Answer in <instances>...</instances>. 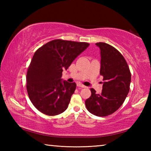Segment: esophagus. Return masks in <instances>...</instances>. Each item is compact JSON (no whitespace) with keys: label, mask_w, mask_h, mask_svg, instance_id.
<instances>
[{"label":"esophagus","mask_w":151,"mask_h":151,"mask_svg":"<svg viewBox=\"0 0 151 151\" xmlns=\"http://www.w3.org/2000/svg\"><path fill=\"white\" fill-rule=\"evenodd\" d=\"M77 86H78V87H80V88H85L86 87L85 85H82V84H80V83L77 84Z\"/></svg>","instance_id":"1"}]
</instances>
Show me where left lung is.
Segmentation results:
<instances>
[{
	"label": "left lung",
	"instance_id": "obj_1",
	"mask_svg": "<svg viewBox=\"0 0 151 151\" xmlns=\"http://www.w3.org/2000/svg\"><path fill=\"white\" fill-rule=\"evenodd\" d=\"M96 45L101 50L100 75L103 76L102 92L91 88V96L85 101L86 107L94 115L106 116L117 111L129 92L131 75L129 66L115 48L105 42Z\"/></svg>",
	"mask_w": 151,
	"mask_h": 151
}]
</instances>
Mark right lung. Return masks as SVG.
<instances>
[{
	"label": "right lung",
	"instance_id": "add662e5",
	"mask_svg": "<svg viewBox=\"0 0 151 151\" xmlns=\"http://www.w3.org/2000/svg\"><path fill=\"white\" fill-rule=\"evenodd\" d=\"M89 46L87 42L53 40L33 55L27 75V89L36 108L55 116L68 108L76 85L63 81L62 73Z\"/></svg>",
	"mask_w": 151,
	"mask_h": 151
}]
</instances>
